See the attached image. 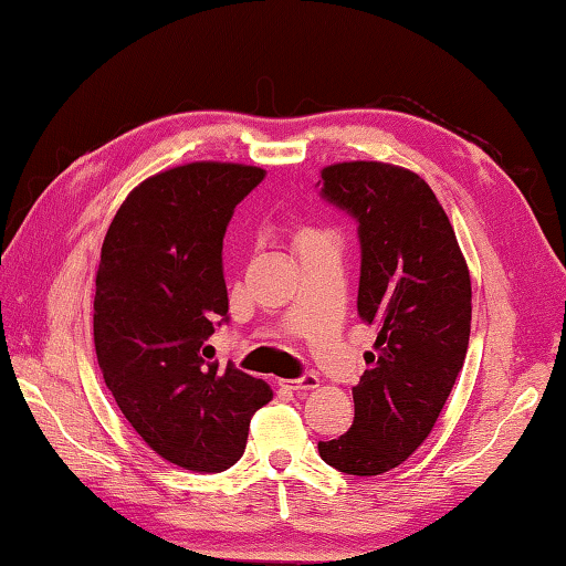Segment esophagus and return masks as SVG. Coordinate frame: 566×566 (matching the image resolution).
<instances>
[{
    "label": "esophagus",
    "mask_w": 566,
    "mask_h": 566,
    "mask_svg": "<svg viewBox=\"0 0 566 566\" xmlns=\"http://www.w3.org/2000/svg\"><path fill=\"white\" fill-rule=\"evenodd\" d=\"M282 385H284L286 389L300 391V395H304V391H312V389H317V387H319V377H317V375H304L302 379L282 381Z\"/></svg>",
    "instance_id": "34e87169"
}]
</instances>
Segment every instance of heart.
Here are the masks:
<instances>
[{"label": "heart", "instance_id": "obj_1", "mask_svg": "<svg viewBox=\"0 0 566 566\" xmlns=\"http://www.w3.org/2000/svg\"><path fill=\"white\" fill-rule=\"evenodd\" d=\"M312 234H314V232H306V234H304V237H312Z\"/></svg>", "mask_w": 566, "mask_h": 566}]
</instances>
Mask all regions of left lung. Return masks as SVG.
Instances as JSON below:
<instances>
[{
  "label": "left lung",
  "mask_w": 566,
  "mask_h": 566,
  "mask_svg": "<svg viewBox=\"0 0 566 566\" xmlns=\"http://www.w3.org/2000/svg\"><path fill=\"white\" fill-rule=\"evenodd\" d=\"M322 195L359 222L357 314L377 329L369 369L352 387L354 421L319 457L344 474L399 467L432 432L464 367L472 280L432 187L387 161H339Z\"/></svg>",
  "instance_id": "8db88e82"
}]
</instances>
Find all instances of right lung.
Returning a JSON list of instances; mask_svg holds the SVG:
<instances>
[{
	"label": "right lung",
	"mask_w": 566,
	"mask_h": 566,
	"mask_svg": "<svg viewBox=\"0 0 566 566\" xmlns=\"http://www.w3.org/2000/svg\"><path fill=\"white\" fill-rule=\"evenodd\" d=\"M262 167L189 161L147 177L114 214L94 292V349L112 391L149 449L199 474L242 457L249 421L272 389L205 361L227 322L222 239Z\"/></svg>",
	"instance_id": "right-lung-1"
}]
</instances>
